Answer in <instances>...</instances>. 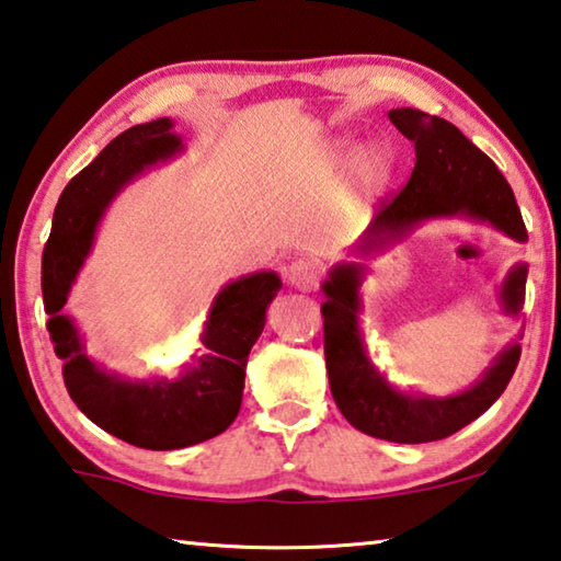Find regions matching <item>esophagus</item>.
<instances>
[{
	"instance_id": "esophagus-1",
	"label": "esophagus",
	"mask_w": 561,
	"mask_h": 561,
	"mask_svg": "<svg viewBox=\"0 0 561 561\" xmlns=\"http://www.w3.org/2000/svg\"><path fill=\"white\" fill-rule=\"evenodd\" d=\"M284 277L297 289H317L324 277V267L317 260H297L284 270Z\"/></svg>"
}]
</instances>
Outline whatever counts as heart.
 Segmentation results:
<instances>
[{
	"label": "heart",
	"mask_w": 561,
	"mask_h": 561,
	"mask_svg": "<svg viewBox=\"0 0 561 561\" xmlns=\"http://www.w3.org/2000/svg\"><path fill=\"white\" fill-rule=\"evenodd\" d=\"M388 175H391V160L383 153H368L358 165L356 183L360 193H374V190L381 187Z\"/></svg>",
	"instance_id": "b5f03b06"
}]
</instances>
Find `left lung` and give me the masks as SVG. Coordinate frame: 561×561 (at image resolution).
<instances>
[{"label": "left lung", "instance_id": "1", "mask_svg": "<svg viewBox=\"0 0 561 561\" xmlns=\"http://www.w3.org/2000/svg\"><path fill=\"white\" fill-rule=\"evenodd\" d=\"M393 126L415 146V168L393 201L381 203L358 250L401 240L428 217L468 215L488 220L512 240L525 242L527 230L505 175L445 118L415 108L388 113ZM364 264L344 262L324 282V356L331 396L346 421L360 433L391 443H431L458 433L480 417L505 391L519 360V344H510L468 391L433 398L396 391L366 354L358 327ZM527 267L517 264L500 287L505 314L517 317L525 304Z\"/></svg>", "mask_w": 561, "mask_h": 561}]
</instances>
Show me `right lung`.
<instances>
[{
    "label": "right lung",
    "mask_w": 561,
    "mask_h": 561,
    "mask_svg": "<svg viewBox=\"0 0 561 561\" xmlns=\"http://www.w3.org/2000/svg\"><path fill=\"white\" fill-rule=\"evenodd\" d=\"M180 150L183 140L173 133L170 118L123 130L64 187L42 254L46 329L56 356L64 360L66 391L99 428L146 450L187 448L230 428L242 405L247 356L282 287L274 272L227 284L205 321L203 354L178 378L130 381L103 371L87 356L79 331L61 309L91 250L101 215L121 187Z\"/></svg>",
    "instance_id": "obj_1"
}]
</instances>
